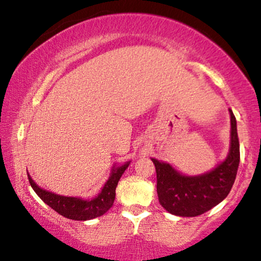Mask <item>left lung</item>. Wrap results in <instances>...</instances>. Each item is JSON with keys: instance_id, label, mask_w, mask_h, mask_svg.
Instances as JSON below:
<instances>
[{"instance_id": "8db88e82", "label": "left lung", "mask_w": 261, "mask_h": 261, "mask_svg": "<svg viewBox=\"0 0 261 261\" xmlns=\"http://www.w3.org/2000/svg\"><path fill=\"white\" fill-rule=\"evenodd\" d=\"M229 114L228 155L211 172L196 176L182 175L170 164L152 158L157 173L158 200L169 214L181 217L199 216L218 205L229 194L241 160L236 116L230 109Z\"/></svg>"}]
</instances>
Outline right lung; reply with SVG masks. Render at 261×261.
<instances>
[{
  "label": "right lung",
  "mask_w": 261,
  "mask_h": 261,
  "mask_svg": "<svg viewBox=\"0 0 261 261\" xmlns=\"http://www.w3.org/2000/svg\"><path fill=\"white\" fill-rule=\"evenodd\" d=\"M128 164H130V162H126L124 166L114 167L112 174L104 184L99 195L91 200L58 195V194L50 193V191H46L38 187L37 182H34L29 174L28 179L33 190L38 194V196L61 216L74 221H87L101 216L112 207L114 200H115V189L118 187V182L120 180L121 175L124 174L125 169L128 167Z\"/></svg>",
  "instance_id": "1"
}]
</instances>
